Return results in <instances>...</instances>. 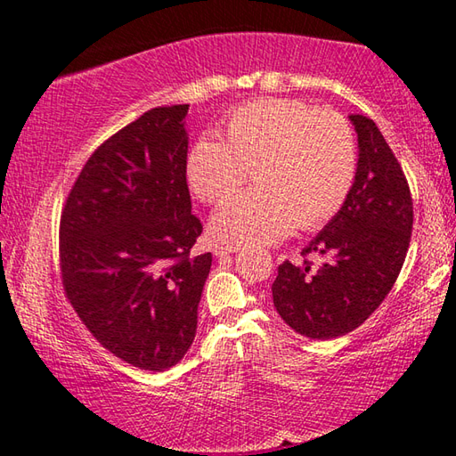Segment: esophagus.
Returning <instances> with one entry per match:
<instances>
[{
  "instance_id": "1",
  "label": "esophagus",
  "mask_w": 456,
  "mask_h": 456,
  "mask_svg": "<svg viewBox=\"0 0 456 456\" xmlns=\"http://www.w3.org/2000/svg\"><path fill=\"white\" fill-rule=\"evenodd\" d=\"M239 251V245H215L213 253L217 257H223V256H229V253H237Z\"/></svg>"
}]
</instances>
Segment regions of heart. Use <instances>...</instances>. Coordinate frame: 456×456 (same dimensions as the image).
I'll use <instances>...</instances> for the list:
<instances>
[{
	"instance_id": "heart-1",
	"label": "heart",
	"mask_w": 456,
	"mask_h": 456,
	"mask_svg": "<svg viewBox=\"0 0 456 456\" xmlns=\"http://www.w3.org/2000/svg\"><path fill=\"white\" fill-rule=\"evenodd\" d=\"M225 141L199 136L184 179L203 203H221L251 171L256 191L227 200L211 233L231 245H272L297 225L312 231L342 209L356 176V141L338 112L302 100L265 98L235 108Z\"/></svg>"
}]
</instances>
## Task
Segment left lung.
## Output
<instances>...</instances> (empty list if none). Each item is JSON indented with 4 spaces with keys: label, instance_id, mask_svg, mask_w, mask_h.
<instances>
[{
    "label": "left lung",
    "instance_id": "obj_1",
    "mask_svg": "<svg viewBox=\"0 0 456 456\" xmlns=\"http://www.w3.org/2000/svg\"><path fill=\"white\" fill-rule=\"evenodd\" d=\"M358 133V168L350 195L302 256L326 261L277 267L273 305L297 334L339 338L362 326L384 302L403 269L412 233V197L403 167L376 122L350 117Z\"/></svg>",
    "mask_w": 456,
    "mask_h": 456
}]
</instances>
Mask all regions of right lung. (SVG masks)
<instances>
[{
    "instance_id": "add662e5",
    "label": "right lung",
    "mask_w": 456,
    "mask_h": 456,
    "mask_svg": "<svg viewBox=\"0 0 456 456\" xmlns=\"http://www.w3.org/2000/svg\"><path fill=\"white\" fill-rule=\"evenodd\" d=\"M189 104L144 112L92 152L60 217L68 302L104 348L163 372L191 348L211 253L191 213Z\"/></svg>"
}]
</instances>
